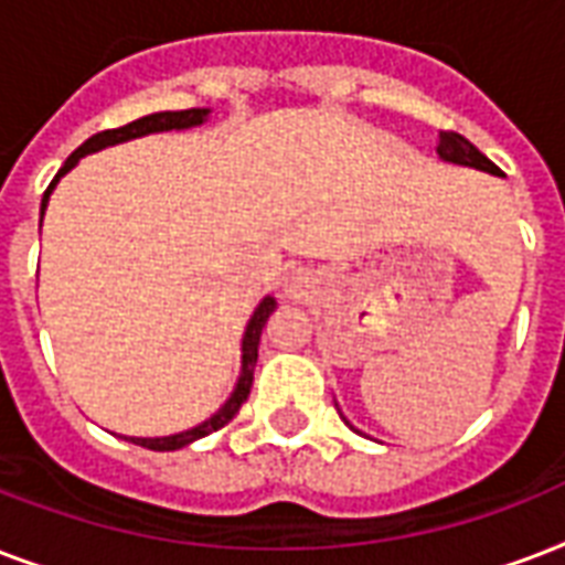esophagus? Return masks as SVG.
Masks as SVG:
<instances>
[{"label": "esophagus", "mask_w": 565, "mask_h": 565, "mask_svg": "<svg viewBox=\"0 0 565 565\" xmlns=\"http://www.w3.org/2000/svg\"><path fill=\"white\" fill-rule=\"evenodd\" d=\"M309 270L306 268H291L286 274V277H282V291H286V295H291V297H300V295H306V288H309Z\"/></svg>", "instance_id": "obj_1"}]
</instances>
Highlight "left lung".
Listing matches in <instances>:
<instances>
[{
    "mask_svg": "<svg viewBox=\"0 0 565 565\" xmlns=\"http://www.w3.org/2000/svg\"><path fill=\"white\" fill-rule=\"evenodd\" d=\"M436 152H439V159L454 161V164H466V168H478L487 170V173H495L501 177V168H498L495 161H489L483 152L469 141V138H462L460 132H450V129H441L439 132V143H436Z\"/></svg>",
    "mask_w": 565,
    "mask_h": 565,
    "instance_id": "left-lung-1",
    "label": "left lung"
}]
</instances>
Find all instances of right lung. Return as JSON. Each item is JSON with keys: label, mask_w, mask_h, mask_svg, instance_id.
<instances>
[{"label": "right lung", "mask_w": 565, "mask_h": 565, "mask_svg": "<svg viewBox=\"0 0 565 565\" xmlns=\"http://www.w3.org/2000/svg\"><path fill=\"white\" fill-rule=\"evenodd\" d=\"M209 117V108H185V111H159V115H147L141 120H132V124L120 126V129H105V132H96L94 138H87L82 147H78L67 161H64V168L55 173V179L50 182L46 188V194H43V203H41V217H43V209L50 203V194L55 182H58L64 173H67L73 164H76L82 156L87 152H96L103 150V147H111V143H120V141H129V138H141V135H150V132H168V129H188V126H200ZM277 309V300L274 297H265L259 303V309L253 312L250 323H247V332H244V342H242V377H238V386H235L233 397L223 404L221 413H214L209 422H203L200 427L194 430H185V433H177V436H161V439H132L135 445H141V448H150V450H177V448H185L191 441L203 439L209 433L221 430L223 424H230L238 415L242 404L247 401L250 395V386H253V369H256V360H259V339H262V327L268 323L270 312Z\"/></svg>", "instance_id": "1"}]
</instances>
